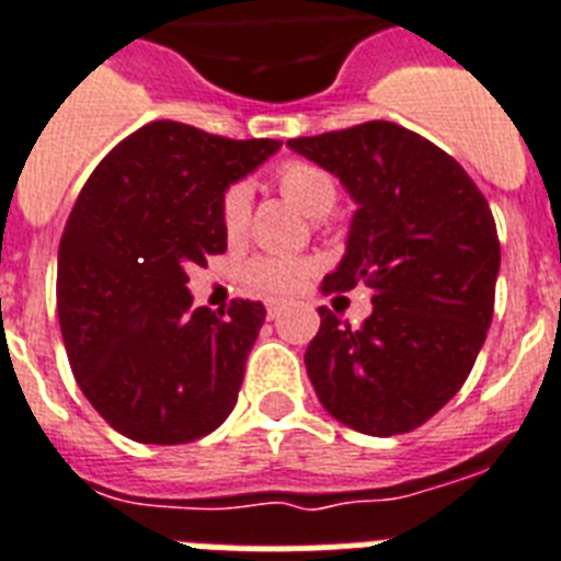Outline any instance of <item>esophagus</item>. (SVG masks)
Instances as JSON below:
<instances>
[{
  "label": "esophagus",
  "mask_w": 561,
  "mask_h": 561,
  "mask_svg": "<svg viewBox=\"0 0 561 561\" xmlns=\"http://www.w3.org/2000/svg\"><path fill=\"white\" fill-rule=\"evenodd\" d=\"M282 313L279 302H267V319H276Z\"/></svg>",
  "instance_id": "obj_1"
}]
</instances>
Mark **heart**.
Returning a JSON list of instances; mask_svg holds the SVG:
<instances>
[{"mask_svg": "<svg viewBox=\"0 0 561 561\" xmlns=\"http://www.w3.org/2000/svg\"><path fill=\"white\" fill-rule=\"evenodd\" d=\"M276 185L302 208L308 216H328L339 199L336 179L313 162H285L276 171ZM251 216V191L244 185H233L222 196V228L230 239H239L248 228ZM313 265L305 259L290 256H262L253 259L244 279L248 285L271 296H294L308 285Z\"/></svg>", "mask_w": 561, "mask_h": 561, "instance_id": "heart-1", "label": "heart"}]
</instances>
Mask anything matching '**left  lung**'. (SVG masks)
Returning a JSON list of instances; mask_svg holds the SVG:
<instances>
[{
    "instance_id": "8db88e82",
    "label": "left lung",
    "mask_w": 561,
    "mask_h": 561,
    "mask_svg": "<svg viewBox=\"0 0 561 561\" xmlns=\"http://www.w3.org/2000/svg\"><path fill=\"white\" fill-rule=\"evenodd\" d=\"M342 182L356 214L322 294L368 285L374 310L342 324L319 308L305 368L319 402L370 436L408 433L468 379L493 319L496 222L473 179L445 150L393 122L290 139Z\"/></svg>"
}]
</instances>
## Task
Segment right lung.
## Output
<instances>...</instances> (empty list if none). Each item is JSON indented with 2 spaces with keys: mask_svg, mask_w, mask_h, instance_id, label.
I'll return each instance as SVG.
<instances>
[{
  "mask_svg": "<svg viewBox=\"0 0 561 561\" xmlns=\"http://www.w3.org/2000/svg\"><path fill=\"white\" fill-rule=\"evenodd\" d=\"M279 148L162 119L84 182L59 242L56 310L79 388L122 436L185 445L233 411L265 308H191L187 267L225 253V191Z\"/></svg>",
  "mask_w": 561,
  "mask_h": 561,
  "instance_id": "obj_1",
  "label": "right lung"
}]
</instances>
